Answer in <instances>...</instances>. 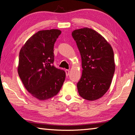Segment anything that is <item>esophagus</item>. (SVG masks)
Returning a JSON list of instances; mask_svg holds the SVG:
<instances>
[{"label": "esophagus", "instance_id": "esophagus-1", "mask_svg": "<svg viewBox=\"0 0 135 135\" xmlns=\"http://www.w3.org/2000/svg\"><path fill=\"white\" fill-rule=\"evenodd\" d=\"M65 73H66V76H68V75H69L70 70H65Z\"/></svg>", "mask_w": 135, "mask_h": 135}]
</instances>
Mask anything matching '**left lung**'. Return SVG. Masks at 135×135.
Listing matches in <instances>:
<instances>
[{
	"label": "left lung",
	"instance_id": "1",
	"mask_svg": "<svg viewBox=\"0 0 135 135\" xmlns=\"http://www.w3.org/2000/svg\"><path fill=\"white\" fill-rule=\"evenodd\" d=\"M80 53L83 68L77 87L80 97L89 101L105 94L115 72L114 51L110 44L94 30L84 27L72 32Z\"/></svg>",
	"mask_w": 135,
	"mask_h": 135
}]
</instances>
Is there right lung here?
<instances>
[{
	"mask_svg": "<svg viewBox=\"0 0 135 135\" xmlns=\"http://www.w3.org/2000/svg\"><path fill=\"white\" fill-rule=\"evenodd\" d=\"M61 33L58 29L38 31L19 53V77L27 91L40 100L56 95L65 80V71L53 65L54 44Z\"/></svg>",
	"mask_w": 135,
	"mask_h": 135,
	"instance_id": "add662e5",
	"label": "right lung"
}]
</instances>
